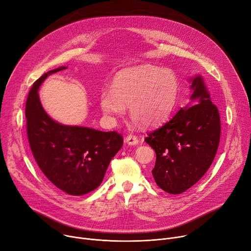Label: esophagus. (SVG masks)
<instances>
[{
  "label": "esophagus",
  "instance_id": "34e87169",
  "mask_svg": "<svg viewBox=\"0 0 251 251\" xmlns=\"http://www.w3.org/2000/svg\"><path fill=\"white\" fill-rule=\"evenodd\" d=\"M138 138L137 136L135 135H128L126 138H125V142L128 144V145H136L138 144Z\"/></svg>",
  "mask_w": 251,
  "mask_h": 251
}]
</instances>
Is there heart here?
Returning <instances> with one entry per match:
<instances>
[{"label":"heart","mask_w":251,"mask_h":251,"mask_svg":"<svg viewBox=\"0 0 251 251\" xmlns=\"http://www.w3.org/2000/svg\"><path fill=\"white\" fill-rule=\"evenodd\" d=\"M178 80L171 70L154 65H139L117 75L112 91L100 96V106L110 121L129 114L136 123L152 127L171 115L178 97Z\"/></svg>","instance_id":"b5f03b06"}]
</instances>
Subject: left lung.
<instances>
[{
	"label": "left lung",
	"instance_id": "1",
	"mask_svg": "<svg viewBox=\"0 0 251 251\" xmlns=\"http://www.w3.org/2000/svg\"><path fill=\"white\" fill-rule=\"evenodd\" d=\"M189 80L191 104L145 138L156 153L152 170L156 185L173 195L186 192L206 174L220 141L219 112L203 77Z\"/></svg>",
	"mask_w": 251,
	"mask_h": 251
}]
</instances>
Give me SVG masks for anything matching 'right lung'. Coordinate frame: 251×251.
I'll return each instance as SVG.
<instances>
[{
	"label": "right lung",
	"mask_w": 251,
	"mask_h": 251,
	"mask_svg": "<svg viewBox=\"0 0 251 251\" xmlns=\"http://www.w3.org/2000/svg\"><path fill=\"white\" fill-rule=\"evenodd\" d=\"M65 69L50 71L33 83L25 110L27 135L44 176L66 194L81 196L101 185L110 161L123 145V137L116 131L63 125L50 118L38 90L48 75Z\"/></svg>",
	"instance_id": "obj_1"
}]
</instances>
